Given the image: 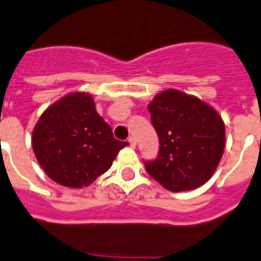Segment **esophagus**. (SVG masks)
I'll return each instance as SVG.
<instances>
[{
	"label": "esophagus",
	"instance_id": "esophagus-1",
	"mask_svg": "<svg viewBox=\"0 0 261 261\" xmlns=\"http://www.w3.org/2000/svg\"><path fill=\"white\" fill-rule=\"evenodd\" d=\"M128 144H130L131 148L136 147V139L134 138V136H130V138H128Z\"/></svg>",
	"mask_w": 261,
	"mask_h": 261
}]
</instances>
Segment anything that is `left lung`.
I'll use <instances>...</instances> for the list:
<instances>
[{
	"instance_id": "obj_1",
	"label": "left lung",
	"mask_w": 261,
	"mask_h": 261,
	"mask_svg": "<svg viewBox=\"0 0 261 261\" xmlns=\"http://www.w3.org/2000/svg\"><path fill=\"white\" fill-rule=\"evenodd\" d=\"M160 139V153L145 162L148 174L164 188H198L215 172L225 145V126L218 112L198 97L166 90L148 106Z\"/></svg>"
}]
</instances>
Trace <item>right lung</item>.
<instances>
[{
  "label": "right lung",
  "mask_w": 261,
  "mask_h": 261,
  "mask_svg": "<svg viewBox=\"0 0 261 261\" xmlns=\"http://www.w3.org/2000/svg\"><path fill=\"white\" fill-rule=\"evenodd\" d=\"M127 144L114 139L86 92H72L55 101L41 114L32 133L40 166L50 179L69 188L94 182Z\"/></svg>",
  "instance_id": "add662e5"
}]
</instances>
